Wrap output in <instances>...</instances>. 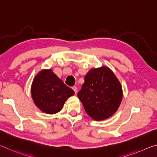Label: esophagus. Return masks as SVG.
<instances>
[{
	"instance_id": "obj_1",
	"label": "esophagus",
	"mask_w": 157,
	"mask_h": 157,
	"mask_svg": "<svg viewBox=\"0 0 157 157\" xmlns=\"http://www.w3.org/2000/svg\"><path fill=\"white\" fill-rule=\"evenodd\" d=\"M72 89H73V90L74 91V92H75V94H76L77 93H78V88H77L76 86H73Z\"/></svg>"
}]
</instances>
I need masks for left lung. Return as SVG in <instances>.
Masks as SVG:
<instances>
[{
    "label": "left lung",
    "mask_w": 157,
    "mask_h": 157,
    "mask_svg": "<svg viewBox=\"0 0 157 157\" xmlns=\"http://www.w3.org/2000/svg\"><path fill=\"white\" fill-rule=\"evenodd\" d=\"M78 96L85 111L95 121H102L112 116L123 98L120 82L105 66L91 69L85 75L84 83Z\"/></svg>",
    "instance_id": "obj_1"
}]
</instances>
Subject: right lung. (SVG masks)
Segmentation results:
<instances>
[{"label": "right lung", "mask_w": 157, "mask_h": 157, "mask_svg": "<svg viewBox=\"0 0 157 157\" xmlns=\"http://www.w3.org/2000/svg\"><path fill=\"white\" fill-rule=\"evenodd\" d=\"M34 104L44 113L54 114L62 110L65 101L74 95L52 70H43L34 78L31 89Z\"/></svg>", "instance_id": "add662e5"}]
</instances>
